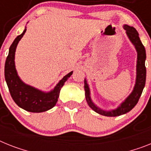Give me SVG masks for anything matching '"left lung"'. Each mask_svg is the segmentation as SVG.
I'll return each mask as SVG.
<instances>
[{
	"mask_svg": "<svg viewBox=\"0 0 151 151\" xmlns=\"http://www.w3.org/2000/svg\"><path fill=\"white\" fill-rule=\"evenodd\" d=\"M124 28L126 30L127 35L131 40V42L135 46L137 51V79L136 84L134 86V91L130 94L127 98L123 102L121 105L116 110L111 111H105L96 107L91 101L90 97L89 87L87 83V81L84 80V90H85V97L87 102L91 108H92L95 112L106 116H116L124 114L129 112L134 108L137 104L140 99L141 93L143 92L144 87L146 82V67H145V60H146V50L144 46L142 44L139 37L137 31L134 27L128 25H124Z\"/></svg>",
	"mask_w": 151,
	"mask_h": 151,
	"instance_id": "obj_1",
	"label": "left lung"
}]
</instances>
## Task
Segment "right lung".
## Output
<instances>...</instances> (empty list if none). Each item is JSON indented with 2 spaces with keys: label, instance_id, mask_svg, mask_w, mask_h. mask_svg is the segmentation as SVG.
Masks as SVG:
<instances>
[{
  "label": "right lung",
  "instance_id": "right-lung-1",
  "mask_svg": "<svg viewBox=\"0 0 151 151\" xmlns=\"http://www.w3.org/2000/svg\"><path fill=\"white\" fill-rule=\"evenodd\" d=\"M26 30L27 29H25L21 35H18L15 38L10 47L8 56L7 57L5 62V80L11 97L19 107L29 112H44L55 106L58 102L61 87L66 81L70 77L73 71L64 76V78L57 84L54 91L49 93H44L42 91L23 83L19 78L15 69L14 54L19 40L24 36Z\"/></svg>",
  "mask_w": 151,
  "mask_h": 151
}]
</instances>
